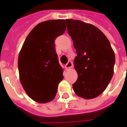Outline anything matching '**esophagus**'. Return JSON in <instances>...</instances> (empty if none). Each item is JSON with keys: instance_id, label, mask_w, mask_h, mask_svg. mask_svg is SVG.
<instances>
[{"instance_id": "34e87169", "label": "esophagus", "mask_w": 127, "mask_h": 127, "mask_svg": "<svg viewBox=\"0 0 127 127\" xmlns=\"http://www.w3.org/2000/svg\"><path fill=\"white\" fill-rule=\"evenodd\" d=\"M72 67V62L71 61H69L67 62V64L65 65V68L67 69H70Z\"/></svg>"}]
</instances>
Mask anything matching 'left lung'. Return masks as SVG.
<instances>
[{
	"mask_svg": "<svg viewBox=\"0 0 127 127\" xmlns=\"http://www.w3.org/2000/svg\"><path fill=\"white\" fill-rule=\"evenodd\" d=\"M65 21L77 53L74 64L78 77L72 85L74 91L85 99L95 98L111 80L114 53L107 38L98 28L79 20Z\"/></svg>",
	"mask_w": 127,
	"mask_h": 127,
	"instance_id": "obj_1",
	"label": "left lung"
}]
</instances>
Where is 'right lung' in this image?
Instances as JSON below:
<instances>
[{
	"label": "right lung",
	"mask_w": 127,
	"mask_h": 127,
	"mask_svg": "<svg viewBox=\"0 0 127 127\" xmlns=\"http://www.w3.org/2000/svg\"><path fill=\"white\" fill-rule=\"evenodd\" d=\"M65 29V20L39 23L28 35L19 54L20 81L27 95L35 102L52 100L64 79L55 41Z\"/></svg>",
	"instance_id": "1"
}]
</instances>
